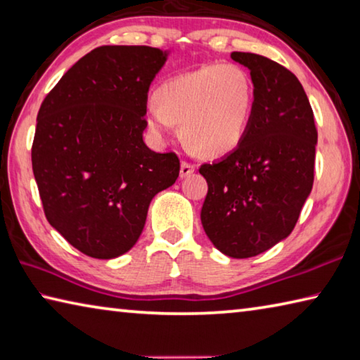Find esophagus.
Instances as JSON below:
<instances>
[{"label": "esophagus", "instance_id": "obj_1", "mask_svg": "<svg viewBox=\"0 0 360 360\" xmlns=\"http://www.w3.org/2000/svg\"><path fill=\"white\" fill-rule=\"evenodd\" d=\"M193 172H194L193 164L186 162V161H181V164H180V176H181V179H185V176H190Z\"/></svg>", "mask_w": 360, "mask_h": 360}]
</instances>
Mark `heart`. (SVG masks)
<instances>
[{"label":"heart","mask_w":360,"mask_h":360,"mask_svg":"<svg viewBox=\"0 0 360 360\" xmlns=\"http://www.w3.org/2000/svg\"><path fill=\"white\" fill-rule=\"evenodd\" d=\"M153 99L145 120L156 141L162 142L174 123H181V134L193 150L217 158L234 151L247 134L255 86L240 66L205 65L166 80Z\"/></svg>","instance_id":"1"}]
</instances>
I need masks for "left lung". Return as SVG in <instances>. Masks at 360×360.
Here are the masks:
<instances>
[{"mask_svg": "<svg viewBox=\"0 0 360 360\" xmlns=\"http://www.w3.org/2000/svg\"><path fill=\"white\" fill-rule=\"evenodd\" d=\"M250 69L253 113L242 143L199 169L209 185L200 210L215 248L253 257L291 234L314 179L318 131L299 79L262 55L232 52Z\"/></svg>", "mask_w": 360, "mask_h": 360, "instance_id": "1", "label": "left lung"}]
</instances>
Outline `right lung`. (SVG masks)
Listing matches in <instances>:
<instances>
[{
    "label": "right lung",
    "instance_id": "right-lung-1",
    "mask_svg": "<svg viewBox=\"0 0 360 360\" xmlns=\"http://www.w3.org/2000/svg\"><path fill=\"white\" fill-rule=\"evenodd\" d=\"M169 52L103 46L63 75L37 113L33 174L47 221L96 259L141 237L151 199L175 184L180 161L143 142L150 84Z\"/></svg>",
    "mask_w": 360,
    "mask_h": 360
}]
</instances>
